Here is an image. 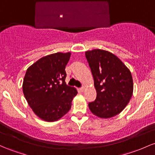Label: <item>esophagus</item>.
<instances>
[{
    "instance_id": "34e87169",
    "label": "esophagus",
    "mask_w": 155,
    "mask_h": 155,
    "mask_svg": "<svg viewBox=\"0 0 155 155\" xmlns=\"http://www.w3.org/2000/svg\"><path fill=\"white\" fill-rule=\"evenodd\" d=\"M86 91V87H81V88H80V91L81 92V93H84V91Z\"/></svg>"
}]
</instances>
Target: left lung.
I'll return each mask as SVG.
<instances>
[{
	"mask_svg": "<svg viewBox=\"0 0 155 155\" xmlns=\"http://www.w3.org/2000/svg\"><path fill=\"white\" fill-rule=\"evenodd\" d=\"M91 69L96 98L88 104L92 113L101 118L118 115L130 101L133 80L128 68L115 54L94 49L85 52Z\"/></svg>",
	"mask_w": 155,
	"mask_h": 155,
	"instance_id": "1",
	"label": "left lung"
}]
</instances>
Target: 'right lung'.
I'll return each instance as SVG.
<instances>
[{"mask_svg":"<svg viewBox=\"0 0 155 155\" xmlns=\"http://www.w3.org/2000/svg\"><path fill=\"white\" fill-rule=\"evenodd\" d=\"M71 53L58 52L42 57L28 67L23 92L33 112L42 120L52 122L64 116L77 94L65 83V66Z\"/></svg>","mask_w":155,"mask_h":155,"instance_id":"1","label":"right lung"}]
</instances>
